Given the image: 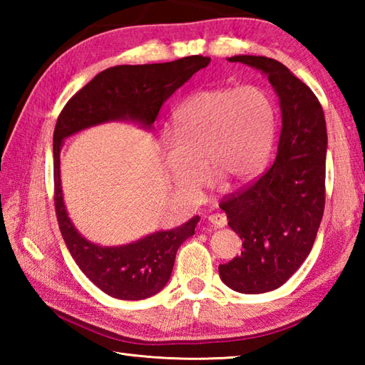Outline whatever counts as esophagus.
I'll return each mask as SVG.
<instances>
[{
	"label": "esophagus",
	"mask_w": 365,
	"mask_h": 365,
	"mask_svg": "<svg viewBox=\"0 0 365 365\" xmlns=\"http://www.w3.org/2000/svg\"><path fill=\"white\" fill-rule=\"evenodd\" d=\"M208 221H210V224H212V226H215V227H224L227 224L226 215H222V213L210 215V216H208Z\"/></svg>",
	"instance_id": "esophagus-1"
}]
</instances>
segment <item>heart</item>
<instances>
[{
    "label": "heart",
    "instance_id": "b5f03b06",
    "mask_svg": "<svg viewBox=\"0 0 365 365\" xmlns=\"http://www.w3.org/2000/svg\"><path fill=\"white\" fill-rule=\"evenodd\" d=\"M276 133V108L257 86L202 89L173 115L165 165L182 192H196L208 173L224 185H240L265 166Z\"/></svg>",
    "mask_w": 365,
    "mask_h": 365
}]
</instances>
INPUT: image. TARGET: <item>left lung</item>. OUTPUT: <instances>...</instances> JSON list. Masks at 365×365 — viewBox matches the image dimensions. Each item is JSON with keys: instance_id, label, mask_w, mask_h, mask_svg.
Listing matches in <instances>:
<instances>
[{"instance_id": "obj_1", "label": "left lung", "mask_w": 365, "mask_h": 365, "mask_svg": "<svg viewBox=\"0 0 365 365\" xmlns=\"http://www.w3.org/2000/svg\"><path fill=\"white\" fill-rule=\"evenodd\" d=\"M227 61L267 75L282 115L273 166L220 204L229 227L243 240L242 255L220 265L221 281L255 294L285 284L312 250L324 210L327 120L311 88L279 61L251 54Z\"/></svg>"}]
</instances>
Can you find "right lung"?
I'll return each mask as SVG.
<instances>
[{
  "mask_svg": "<svg viewBox=\"0 0 365 365\" xmlns=\"http://www.w3.org/2000/svg\"><path fill=\"white\" fill-rule=\"evenodd\" d=\"M210 58L188 56L163 64L115 66L100 72L68 100L53 135L54 207L67 250L100 290L119 299H144L158 293L173 273L177 250L195 235L199 216L170 230H158L122 246H100L84 238L68 218L61 187L64 139L113 120H131L152 130L161 105Z\"/></svg>",
  "mask_w": 365,
  "mask_h": 365,
  "instance_id": "1",
  "label": "right lung"
}]
</instances>
